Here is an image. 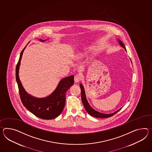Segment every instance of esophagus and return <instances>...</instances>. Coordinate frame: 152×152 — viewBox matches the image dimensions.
Here are the masks:
<instances>
[{
	"label": "esophagus",
	"instance_id": "1",
	"mask_svg": "<svg viewBox=\"0 0 152 152\" xmlns=\"http://www.w3.org/2000/svg\"><path fill=\"white\" fill-rule=\"evenodd\" d=\"M81 80V77L78 75H76L74 76V81L75 83H78Z\"/></svg>",
	"mask_w": 152,
	"mask_h": 152
}]
</instances>
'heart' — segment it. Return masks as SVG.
<instances>
[{
	"mask_svg": "<svg viewBox=\"0 0 152 152\" xmlns=\"http://www.w3.org/2000/svg\"><path fill=\"white\" fill-rule=\"evenodd\" d=\"M79 58H83L85 56V54L83 53H80L79 55L78 56Z\"/></svg>",
	"mask_w": 152,
	"mask_h": 152,
	"instance_id": "obj_1",
	"label": "heart"
}]
</instances>
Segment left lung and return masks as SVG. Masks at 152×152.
I'll return each mask as SVG.
<instances>
[{
	"mask_svg": "<svg viewBox=\"0 0 152 152\" xmlns=\"http://www.w3.org/2000/svg\"><path fill=\"white\" fill-rule=\"evenodd\" d=\"M118 42L120 45H121L122 48L125 50V51L126 52L125 46L124 44L122 43V41L118 39ZM80 88H81V91L82 102L83 104L85 107L86 110L91 116L95 117V118H109V117L113 116L116 113H118L119 110H120L121 109L122 107L120 108V109H118V110L115 111L113 113H111V114H103V113H101L100 112L96 111V110H94V109H93L92 107H91V105H89L88 101L87 100V98H86V96L85 91L83 86L82 85L81 83L80 84Z\"/></svg>",
	"mask_w": 152,
	"mask_h": 152,
	"instance_id": "left-lung-1",
	"label": "left lung"
}]
</instances>
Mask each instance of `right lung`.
Returning <instances> with one entry per match:
<instances>
[{
  "label": "right lung",
  "mask_w": 152,
  "mask_h": 152,
  "mask_svg": "<svg viewBox=\"0 0 152 152\" xmlns=\"http://www.w3.org/2000/svg\"><path fill=\"white\" fill-rule=\"evenodd\" d=\"M39 41L45 42L46 40L39 39ZM26 47V46L21 53L16 67V80L21 102L25 107L39 118L44 120L56 118L63 111L66 101L65 94L67 91L74 83V76L72 75L61 80L56 89L48 96L36 98L30 95L24 89L19 75L22 54Z\"/></svg>",
  "instance_id": "obj_1"
}]
</instances>
